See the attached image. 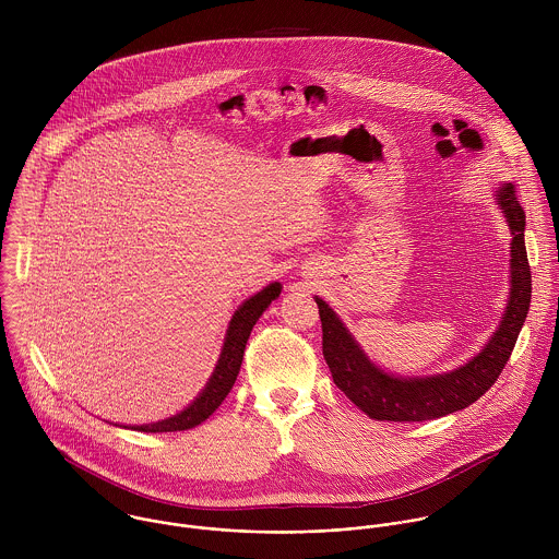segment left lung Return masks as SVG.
Returning <instances> with one entry per match:
<instances>
[{"mask_svg": "<svg viewBox=\"0 0 559 559\" xmlns=\"http://www.w3.org/2000/svg\"><path fill=\"white\" fill-rule=\"evenodd\" d=\"M497 202L512 235L510 301L495 335L481 353L459 370L428 379H396L383 372L370 364L333 310L317 297L322 324V355L333 383L368 417L381 421H426L443 417L474 404L499 379L530 310L532 271L525 249V211L519 204L512 182H506L497 191Z\"/></svg>", "mask_w": 559, "mask_h": 559, "instance_id": "8db88e82", "label": "left lung"}]
</instances>
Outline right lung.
Here are the masks:
<instances>
[{"instance_id":"add662e5","label":"right lung","mask_w":559,"mask_h":559,"mask_svg":"<svg viewBox=\"0 0 559 559\" xmlns=\"http://www.w3.org/2000/svg\"><path fill=\"white\" fill-rule=\"evenodd\" d=\"M280 293H282V286L277 282L269 284L264 290L249 297L235 312V317L230 320V326H228V333H226V342H224L217 368H215L209 385L185 411H180L174 417L160 419L157 424L131 426V428L140 430V432H176V430H189V428L202 424L204 419H209L230 394V390L239 377L245 344H247V337H249L255 320L262 317V312L269 308V304L275 297H280Z\"/></svg>"}]
</instances>
